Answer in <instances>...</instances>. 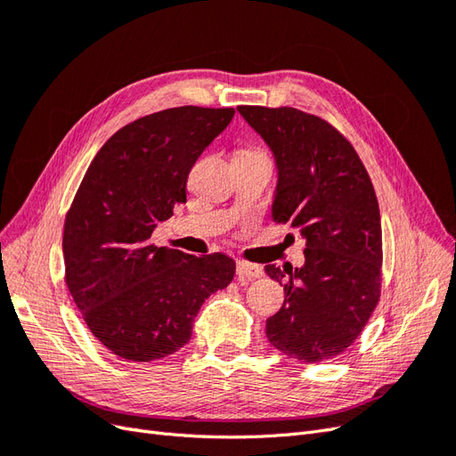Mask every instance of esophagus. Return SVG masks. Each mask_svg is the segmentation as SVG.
<instances>
[{
  "mask_svg": "<svg viewBox=\"0 0 456 456\" xmlns=\"http://www.w3.org/2000/svg\"><path fill=\"white\" fill-rule=\"evenodd\" d=\"M236 273H238L240 280L247 281V280H256V278H260V275L265 273V272H262V266L253 265V262L240 260L238 265H236Z\"/></svg>",
  "mask_w": 456,
  "mask_h": 456,
  "instance_id": "34e87169",
  "label": "esophagus"
}]
</instances>
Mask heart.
Returning a JSON list of instances; mask_svg holds the SVG:
<instances>
[{
	"label": "heart",
	"instance_id": "1",
	"mask_svg": "<svg viewBox=\"0 0 456 456\" xmlns=\"http://www.w3.org/2000/svg\"><path fill=\"white\" fill-rule=\"evenodd\" d=\"M255 151H265V150H260V148H241V150L238 151V156H240V154H255Z\"/></svg>",
	"mask_w": 456,
	"mask_h": 456
}]
</instances>
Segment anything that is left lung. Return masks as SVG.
<instances>
[{"instance_id":"1","label":"left lung","mask_w":456,"mask_h":456,"mask_svg":"<svg viewBox=\"0 0 456 456\" xmlns=\"http://www.w3.org/2000/svg\"><path fill=\"white\" fill-rule=\"evenodd\" d=\"M238 110L278 163L272 220L306 240L305 266H266L285 291L283 306L266 320V337L298 362L330 360L362 335L380 298L375 188L354 146L325 119L289 106Z\"/></svg>"}]
</instances>
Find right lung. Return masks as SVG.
Masks as SVG:
<instances>
[{
	"mask_svg": "<svg viewBox=\"0 0 456 456\" xmlns=\"http://www.w3.org/2000/svg\"><path fill=\"white\" fill-rule=\"evenodd\" d=\"M233 108L178 106L134 119L91 161L64 220V281L104 348L129 362L181 350L203 302L228 287L236 262L151 243L186 203L190 169Z\"/></svg>",
	"mask_w": 456,
	"mask_h": 456,
	"instance_id": "obj_1",
	"label": "right lung"
}]
</instances>
